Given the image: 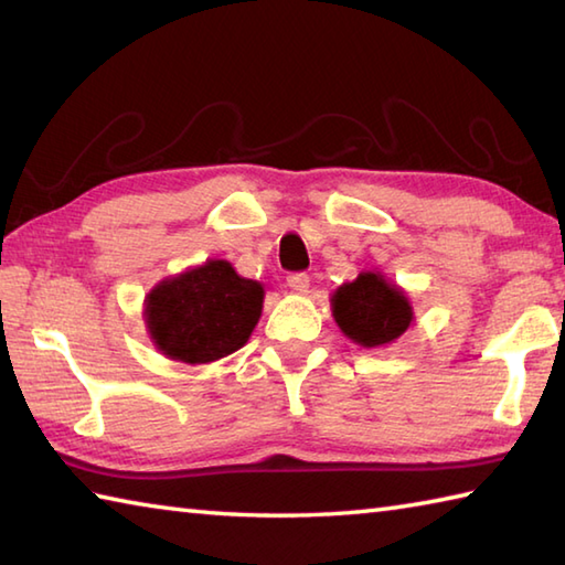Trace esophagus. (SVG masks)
Instances as JSON below:
<instances>
[{
	"label": "esophagus",
	"instance_id": "34e87169",
	"mask_svg": "<svg viewBox=\"0 0 565 565\" xmlns=\"http://www.w3.org/2000/svg\"><path fill=\"white\" fill-rule=\"evenodd\" d=\"M287 287H290L292 292H307L309 290V275L307 273H292L290 278H287Z\"/></svg>",
	"mask_w": 565,
	"mask_h": 565
}]
</instances>
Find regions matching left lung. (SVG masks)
I'll list each match as a JSON object with an SVG mask.
<instances>
[{
  "label": "left lung",
  "instance_id": "left-lung-1",
  "mask_svg": "<svg viewBox=\"0 0 565 565\" xmlns=\"http://www.w3.org/2000/svg\"><path fill=\"white\" fill-rule=\"evenodd\" d=\"M331 315L343 337L363 349L395 343L414 321L409 297L380 270H363L331 295Z\"/></svg>",
  "mask_w": 565,
  "mask_h": 565
}]
</instances>
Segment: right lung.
I'll return each mask as SVG.
<instances>
[{
  "label": "right lung",
  "instance_id": "right-lung-1",
  "mask_svg": "<svg viewBox=\"0 0 565 565\" xmlns=\"http://www.w3.org/2000/svg\"><path fill=\"white\" fill-rule=\"evenodd\" d=\"M263 297L258 280L241 278L228 260L210 258L160 280L146 295V331L170 361L214 363L250 339Z\"/></svg>",
  "mask_w": 565,
  "mask_h": 565
}]
</instances>
